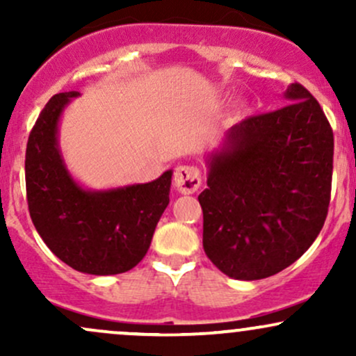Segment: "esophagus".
I'll return each instance as SVG.
<instances>
[{"instance_id":"esophagus-1","label":"esophagus","mask_w":356,"mask_h":356,"mask_svg":"<svg viewBox=\"0 0 356 356\" xmlns=\"http://www.w3.org/2000/svg\"><path fill=\"white\" fill-rule=\"evenodd\" d=\"M174 184L182 194H194L201 187V174L192 165H179L174 174Z\"/></svg>"}]
</instances>
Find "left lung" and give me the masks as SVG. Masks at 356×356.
I'll list each match as a JSON object with an SVG mask.
<instances>
[{"mask_svg": "<svg viewBox=\"0 0 356 356\" xmlns=\"http://www.w3.org/2000/svg\"><path fill=\"white\" fill-rule=\"evenodd\" d=\"M284 99L283 108L232 125L207 155L202 246L234 280L283 271L312 246L328 214L333 130L303 85H289Z\"/></svg>", "mask_w": 356, "mask_h": 356, "instance_id": "8db88e82", "label": "left lung"}]
</instances>
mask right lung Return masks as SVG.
<instances>
[{"label":"right lung","mask_w":356,"mask_h":356,"mask_svg":"<svg viewBox=\"0 0 356 356\" xmlns=\"http://www.w3.org/2000/svg\"><path fill=\"white\" fill-rule=\"evenodd\" d=\"M79 92L56 93L28 137L26 197L36 231L50 251L80 273L120 275L147 254L169 204L172 170L147 184L83 189L68 172L58 145V122Z\"/></svg>","instance_id":"add662e5"}]
</instances>
